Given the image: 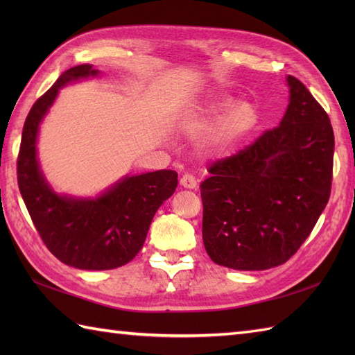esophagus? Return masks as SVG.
Returning <instances> with one entry per match:
<instances>
[{
  "mask_svg": "<svg viewBox=\"0 0 355 355\" xmlns=\"http://www.w3.org/2000/svg\"><path fill=\"white\" fill-rule=\"evenodd\" d=\"M180 184H182L184 189H197V180L191 173H184V175L180 178Z\"/></svg>",
  "mask_w": 355,
  "mask_h": 355,
  "instance_id": "34e87169",
  "label": "esophagus"
}]
</instances>
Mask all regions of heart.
Listing matches in <instances>:
<instances>
[{"label": "heart", "mask_w": 355, "mask_h": 355, "mask_svg": "<svg viewBox=\"0 0 355 355\" xmlns=\"http://www.w3.org/2000/svg\"><path fill=\"white\" fill-rule=\"evenodd\" d=\"M214 126L209 135L212 149H227L250 132L258 123V110L253 103L233 101L230 96H215L187 112L180 126L189 134H200Z\"/></svg>", "instance_id": "1"}]
</instances>
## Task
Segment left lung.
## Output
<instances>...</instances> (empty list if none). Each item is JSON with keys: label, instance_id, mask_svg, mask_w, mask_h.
Here are the masks:
<instances>
[{"label": "left lung", "instance_id": "obj_1", "mask_svg": "<svg viewBox=\"0 0 355 355\" xmlns=\"http://www.w3.org/2000/svg\"><path fill=\"white\" fill-rule=\"evenodd\" d=\"M279 126L218 160L201 183L202 243L218 266L267 270L288 261L325 209L333 183L329 117L299 79Z\"/></svg>", "mask_w": 355, "mask_h": 355}]
</instances>
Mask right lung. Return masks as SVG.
Wrapping results in <instances>:
<instances>
[{
    "label": "right lung",
    "instance_id": "1",
    "mask_svg": "<svg viewBox=\"0 0 355 355\" xmlns=\"http://www.w3.org/2000/svg\"><path fill=\"white\" fill-rule=\"evenodd\" d=\"M99 76L84 64L64 71L37 99L22 128L18 155V186L44 244L67 266L80 270H111L135 258L155 212L175 192V171H155L123 177L96 198L59 195L51 189L36 155L44 116L59 89L74 80Z\"/></svg>",
    "mask_w": 355,
    "mask_h": 355
}]
</instances>
